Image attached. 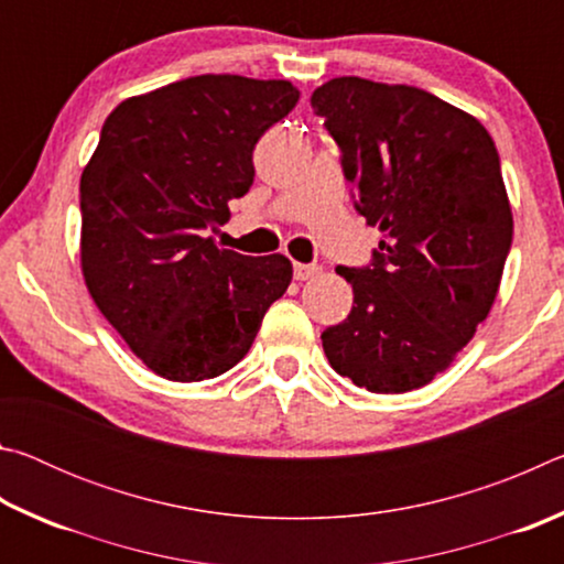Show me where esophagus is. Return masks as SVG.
I'll list each match as a JSON object with an SVG mask.
<instances>
[{
	"label": "esophagus",
	"mask_w": 564,
	"mask_h": 564,
	"mask_svg": "<svg viewBox=\"0 0 564 564\" xmlns=\"http://www.w3.org/2000/svg\"><path fill=\"white\" fill-rule=\"evenodd\" d=\"M318 273H321V265H316V263H293L295 281H308Z\"/></svg>",
	"instance_id": "1"
}]
</instances>
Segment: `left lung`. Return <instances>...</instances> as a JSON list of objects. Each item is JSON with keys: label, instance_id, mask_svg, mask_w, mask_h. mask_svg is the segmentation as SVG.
Here are the masks:
<instances>
[{"label": "left lung", "instance_id": "1", "mask_svg": "<svg viewBox=\"0 0 564 564\" xmlns=\"http://www.w3.org/2000/svg\"><path fill=\"white\" fill-rule=\"evenodd\" d=\"M340 149L356 212L380 238L352 285L348 318L323 330L338 376L408 393L451 366L500 289L512 212L500 156L470 113L405 84L338 76L313 91Z\"/></svg>", "mask_w": 564, "mask_h": 564}]
</instances>
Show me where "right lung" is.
I'll list each match as a JSON object with an SVG mask.
<instances>
[{
	"label": "right lung",
	"instance_id": "add662e5",
	"mask_svg": "<svg viewBox=\"0 0 564 564\" xmlns=\"http://www.w3.org/2000/svg\"><path fill=\"white\" fill-rule=\"evenodd\" d=\"M283 79L188 76L121 101L84 169L82 271L97 308L156 376L198 383L241 360L293 279L206 231L253 184V147L299 104Z\"/></svg>",
	"mask_w": 564,
	"mask_h": 564
}]
</instances>
